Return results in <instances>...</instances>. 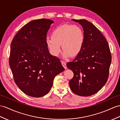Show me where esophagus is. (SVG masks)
<instances>
[{
  "mask_svg": "<svg viewBox=\"0 0 120 120\" xmlns=\"http://www.w3.org/2000/svg\"><path fill=\"white\" fill-rule=\"evenodd\" d=\"M61 63H62V65L64 67V68H65V69H66L67 68V66H66V63L64 62V61H63V60L61 61Z\"/></svg>",
  "mask_w": 120,
  "mask_h": 120,
  "instance_id": "1",
  "label": "esophagus"
}]
</instances>
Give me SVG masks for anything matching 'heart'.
Returning <instances> with one entry per match:
<instances>
[{
  "label": "heart",
  "instance_id": "heart-1",
  "mask_svg": "<svg viewBox=\"0 0 120 120\" xmlns=\"http://www.w3.org/2000/svg\"><path fill=\"white\" fill-rule=\"evenodd\" d=\"M46 42L50 53L54 56L60 53L62 45L64 57L75 56L82 49L84 34L78 26L63 24L54 29L52 37H47Z\"/></svg>",
  "mask_w": 120,
  "mask_h": 120
}]
</instances>
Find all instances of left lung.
I'll use <instances>...</instances> for the list:
<instances>
[{
	"label": "left lung",
	"mask_w": 120,
	"mask_h": 120,
	"mask_svg": "<svg viewBox=\"0 0 120 120\" xmlns=\"http://www.w3.org/2000/svg\"><path fill=\"white\" fill-rule=\"evenodd\" d=\"M72 20L82 26L84 42L77 56L67 64V68L74 73L69 86L75 94L90 96L106 83L112 55L105 38L94 25L84 19Z\"/></svg>",
	"instance_id": "left-lung-1"
}]
</instances>
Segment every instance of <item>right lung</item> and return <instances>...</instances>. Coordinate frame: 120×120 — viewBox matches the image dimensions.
Segmentation results:
<instances>
[{
    "label": "right lung",
    "mask_w": 120,
    "mask_h": 120,
    "mask_svg": "<svg viewBox=\"0 0 120 120\" xmlns=\"http://www.w3.org/2000/svg\"><path fill=\"white\" fill-rule=\"evenodd\" d=\"M52 20H33L20 29L11 41L9 65L17 86L25 94L41 97L50 91L55 76L65 70L52 56L46 42Z\"/></svg>",
    "instance_id": "obj_1"
}]
</instances>
